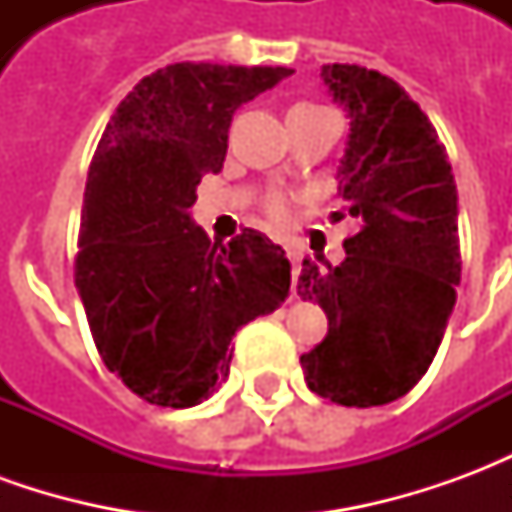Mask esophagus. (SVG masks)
Listing matches in <instances>:
<instances>
[{"mask_svg":"<svg viewBox=\"0 0 512 512\" xmlns=\"http://www.w3.org/2000/svg\"><path fill=\"white\" fill-rule=\"evenodd\" d=\"M285 252H288V260H290V266H293V277H296V274H299V268H301V249L299 246H293V244H288L285 246Z\"/></svg>","mask_w":512,"mask_h":512,"instance_id":"34e87169","label":"esophagus"}]
</instances>
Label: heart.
I'll use <instances>...</instances> for the list:
<instances>
[{"instance_id": "1", "label": "heart", "mask_w": 512, "mask_h": 512, "mask_svg": "<svg viewBox=\"0 0 512 512\" xmlns=\"http://www.w3.org/2000/svg\"><path fill=\"white\" fill-rule=\"evenodd\" d=\"M268 213H271V219H277V222H282L285 216H288V200L282 197V194H274L271 200L266 202Z\"/></svg>"}]
</instances>
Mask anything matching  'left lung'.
Wrapping results in <instances>:
<instances>
[{"instance_id":"left-lung-1","label":"left lung","mask_w":512,"mask_h":512,"mask_svg":"<svg viewBox=\"0 0 512 512\" xmlns=\"http://www.w3.org/2000/svg\"><path fill=\"white\" fill-rule=\"evenodd\" d=\"M321 79L351 117L332 219L348 213L359 230L340 266L304 260L299 296L321 304L329 332L301 367L337 406H384L428 373L455 307L458 189L436 128L400 84L337 62Z\"/></svg>"}]
</instances>
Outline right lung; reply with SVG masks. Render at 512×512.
Instances as JSON below:
<instances>
[{
	"label": "right lung",
	"instance_id": "right-lung-1",
	"mask_svg": "<svg viewBox=\"0 0 512 512\" xmlns=\"http://www.w3.org/2000/svg\"><path fill=\"white\" fill-rule=\"evenodd\" d=\"M290 73L175 62L136 84L98 142L76 290L104 365L153 406L208 400L235 332L288 299L282 246L249 227L211 244L191 205L202 175L222 169L235 109Z\"/></svg>",
	"mask_w": 512,
	"mask_h": 512
}]
</instances>
